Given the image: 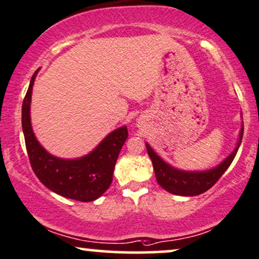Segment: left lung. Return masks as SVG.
Masks as SVG:
<instances>
[{
    "label": "left lung",
    "instance_id": "obj_1",
    "mask_svg": "<svg viewBox=\"0 0 259 259\" xmlns=\"http://www.w3.org/2000/svg\"><path fill=\"white\" fill-rule=\"evenodd\" d=\"M242 135H244V123L241 126L238 145L234 149V151L218 167L205 171H185L171 167V165L165 163L163 159L150 148L149 144H146V150H148V154L151 158L152 164H154L156 180H157L159 186L163 187L165 191L173 194H178V196H198V194L206 192L209 188H211L218 183L219 179L231 165L235 155H237L239 146H240Z\"/></svg>",
    "mask_w": 259,
    "mask_h": 259
}]
</instances>
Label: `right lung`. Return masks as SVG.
I'll use <instances>...</instances> for the list:
<instances>
[{"mask_svg":"<svg viewBox=\"0 0 259 259\" xmlns=\"http://www.w3.org/2000/svg\"><path fill=\"white\" fill-rule=\"evenodd\" d=\"M37 73L32 75L21 109L22 131L31 167L40 183L53 192L79 202H92L109 188L115 163L128 131L126 126L113 131L84 157L63 159L50 155L38 143L31 127V95Z\"/></svg>","mask_w":259,"mask_h":259,"instance_id":"1","label":"right lung"}]
</instances>
